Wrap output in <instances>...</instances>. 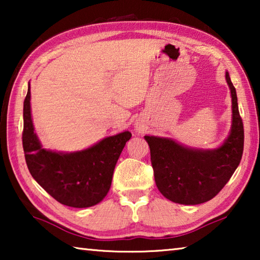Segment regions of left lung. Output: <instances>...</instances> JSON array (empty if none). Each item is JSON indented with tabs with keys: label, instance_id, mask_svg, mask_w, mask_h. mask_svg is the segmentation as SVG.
Returning a JSON list of instances; mask_svg holds the SVG:
<instances>
[{
	"label": "left lung",
	"instance_id": "obj_1",
	"mask_svg": "<svg viewBox=\"0 0 260 260\" xmlns=\"http://www.w3.org/2000/svg\"><path fill=\"white\" fill-rule=\"evenodd\" d=\"M226 80L232 93L233 124L231 134L221 147L215 150H193L173 140L144 136L150 148L158 190L174 203L196 205L212 200L240 164L244 146L243 121L228 72Z\"/></svg>",
	"mask_w": 260,
	"mask_h": 260
}]
</instances>
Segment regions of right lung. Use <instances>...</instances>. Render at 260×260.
Masks as SVG:
<instances>
[{"label":"right lung","mask_w":260,"mask_h":260,"mask_svg":"<svg viewBox=\"0 0 260 260\" xmlns=\"http://www.w3.org/2000/svg\"><path fill=\"white\" fill-rule=\"evenodd\" d=\"M29 100L28 87L24 101L23 148L29 173L60 204L89 208L100 203L107 196L118 158L132 134L122 132L79 152L46 150L34 133Z\"/></svg>","instance_id":"obj_1"}]
</instances>
